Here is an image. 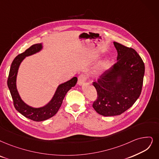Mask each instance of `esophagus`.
Listing matches in <instances>:
<instances>
[{"label":"esophagus","instance_id":"1","mask_svg":"<svg viewBox=\"0 0 159 159\" xmlns=\"http://www.w3.org/2000/svg\"><path fill=\"white\" fill-rule=\"evenodd\" d=\"M87 79V76L85 74H81L78 77V84L79 85H82L84 84L85 82L86 81Z\"/></svg>","mask_w":159,"mask_h":159}]
</instances>
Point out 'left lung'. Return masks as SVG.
<instances>
[{
  "mask_svg": "<svg viewBox=\"0 0 159 159\" xmlns=\"http://www.w3.org/2000/svg\"><path fill=\"white\" fill-rule=\"evenodd\" d=\"M113 44L117 62L93 83L97 92L93 107L104 116L120 115L135 103L142 92L145 73L144 62L134 49L116 42Z\"/></svg>",
  "mask_w": 159,
  "mask_h": 159,
  "instance_id": "obj_1",
  "label": "left lung"
}]
</instances>
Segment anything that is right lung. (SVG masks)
<instances>
[{
	"label": "right lung",
	"instance_id": "1",
	"mask_svg": "<svg viewBox=\"0 0 159 159\" xmlns=\"http://www.w3.org/2000/svg\"><path fill=\"white\" fill-rule=\"evenodd\" d=\"M42 48L41 43L34 44L25 50L23 53L18 55L11 63L7 81L8 87L16 110L25 117L34 121H42L55 116L59 110L66 94L72 87L75 85L78 81L77 78L74 77L70 80L61 84L58 87L52 100L44 107L34 108L25 104L19 95L16 88V76L18 68L25 57L39 52Z\"/></svg>",
	"mask_w": 159,
	"mask_h": 159
}]
</instances>
